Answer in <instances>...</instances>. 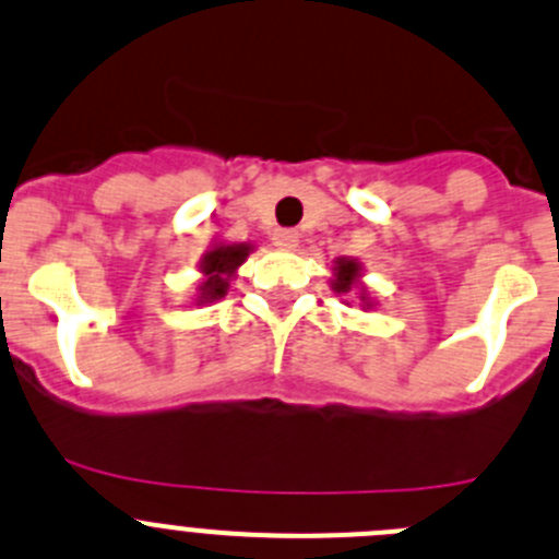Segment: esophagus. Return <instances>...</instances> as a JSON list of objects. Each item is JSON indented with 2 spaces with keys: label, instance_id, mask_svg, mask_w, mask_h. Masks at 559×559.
Returning <instances> with one entry per match:
<instances>
[{
  "label": "esophagus",
  "instance_id": "1",
  "mask_svg": "<svg viewBox=\"0 0 559 559\" xmlns=\"http://www.w3.org/2000/svg\"><path fill=\"white\" fill-rule=\"evenodd\" d=\"M273 242L284 250L297 248V231H292V228H278V231L273 234Z\"/></svg>",
  "mask_w": 559,
  "mask_h": 559
}]
</instances>
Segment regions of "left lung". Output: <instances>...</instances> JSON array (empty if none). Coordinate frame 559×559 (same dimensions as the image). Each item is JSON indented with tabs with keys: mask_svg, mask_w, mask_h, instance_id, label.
I'll return each instance as SVG.
<instances>
[{
	"mask_svg": "<svg viewBox=\"0 0 559 559\" xmlns=\"http://www.w3.org/2000/svg\"><path fill=\"white\" fill-rule=\"evenodd\" d=\"M358 275V264L353 259H342L336 262V278H333V289L342 295V292H350L353 289V281Z\"/></svg>",
	"mask_w": 559,
	"mask_h": 559,
	"instance_id": "8db88e82",
	"label": "left lung"
}]
</instances>
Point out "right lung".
<instances>
[{
    "instance_id": "1",
    "label": "right lung",
    "mask_w": 559,
    "mask_h": 559,
    "mask_svg": "<svg viewBox=\"0 0 559 559\" xmlns=\"http://www.w3.org/2000/svg\"><path fill=\"white\" fill-rule=\"evenodd\" d=\"M248 245H221V248H215L212 253H206V259H203L201 264L203 275H206L201 292L206 300H217V297L226 295L228 278H231L234 270L248 259Z\"/></svg>"
}]
</instances>
